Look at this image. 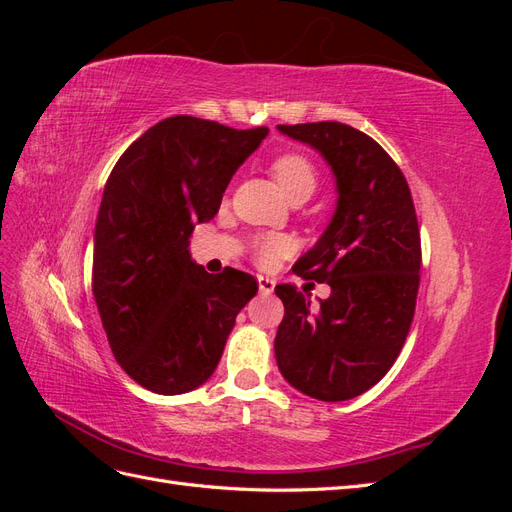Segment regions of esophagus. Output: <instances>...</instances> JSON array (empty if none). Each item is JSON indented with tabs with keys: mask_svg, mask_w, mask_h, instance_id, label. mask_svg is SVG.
Listing matches in <instances>:
<instances>
[{
	"mask_svg": "<svg viewBox=\"0 0 512 512\" xmlns=\"http://www.w3.org/2000/svg\"><path fill=\"white\" fill-rule=\"evenodd\" d=\"M258 290L260 294H271L275 290V280H271V277H265V275H258Z\"/></svg>",
	"mask_w": 512,
	"mask_h": 512,
	"instance_id": "esophagus-1",
	"label": "esophagus"
}]
</instances>
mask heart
<instances>
[{
    "mask_svg": "<svg viewBox=\"0 0 512 512\" xmlns=\"http://www.w3.org/2000/svg\"><path fill=\"white\" fill-rule=\"evenodd\" d=\"M271 173L290 200H307L318 188V170L314 162L297 151L282 153L280 158H275L271 164ZM282 250L284 241L277 237H265L256 245L258 258L262 262L273 260Z\"/></svg>",
    "mask_w": 512,
    "mask_h": 512,
    "instance_id": "1",
    "label": "heart"
}]
</instances>
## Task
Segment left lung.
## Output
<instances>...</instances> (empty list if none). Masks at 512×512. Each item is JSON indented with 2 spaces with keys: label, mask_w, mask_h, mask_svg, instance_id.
I'll list each match as a JSON object with an SVG mask.
<instances>
[{
  "label": "left lung",
  "mask_w": 512,
  "mask_h": 512,
  "mask_svg": "<svg viewBox=\"0 0 512 512\" xmlns=\"http://www.w3.org/2000/svg\"><path fill=\"white\" fill-rule=\"evenodd\" d=\"M314 147L335 175L337 207L292 271L331 286L318 305L292 284L275 359L294 389L346 401L378 384L410 331L421 282V232L408 181L374 138L339 121L277 126Z\"/></svg>",
  "instance_id": "1"
}]
</instances>
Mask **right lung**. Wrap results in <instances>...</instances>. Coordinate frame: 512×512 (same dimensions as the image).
<instances>
[{"label":"right lung","mask_w":512,"mask_h":512,"mask_svg":"<svg viewBox=\"0 0 512 512\" xmlns=\"http://www.w3.org/2000/svg\"><path fill=\"white\" fill-rule=\"evenodd\" d=\"M267 134L168 117L123 151L104 185L91 288L113 356L147 391L179 395L207 382L258 292L250 273L196 265L190 237Z\"/></svg>","instance_id":"right-lung-1"}]
</instances>
